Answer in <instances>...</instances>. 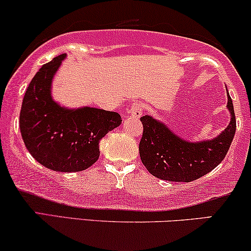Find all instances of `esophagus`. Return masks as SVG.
Here are the masks:
<instances>
[{"mask_svg":"<svg viewBox=\"0 0 251 251\" xmlns=\"http://www.w3.org/2000/svg\"><path fill=\"white\" fill-rule=\"evenodd\" d=\"M143 109H144V105L142 102H133V104L130 106L129 114L133 116V118L138 119L143 114Z\"/></svg>","mask_w":251,"mask_h":251,"instance_id":"34e87169","label":"esophagus"}]
</instances>
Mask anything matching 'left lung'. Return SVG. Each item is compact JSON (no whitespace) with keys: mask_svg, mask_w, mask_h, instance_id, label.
I'll return each mask as SVG.
<instances>
[{"mask_svg":"<svg viewBox=\"0 0 251 251\" xmlns=\"http://www.w3.org/2000/svg\"><path fill=\"white\" fill-rule=\"evenodd\" d=\"M227 108L231 113L227 128L214 139L198 143L181 139L152 116L140 118L143 137L139 154L150 174L162 180L188 183L215 169L224 160L236 129L234 108L228 92Z\"/></svg>","mask_w":251,"mask_h":251,"instance_id":"obj_1","label":"left lung"}]
</instances>
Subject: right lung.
<instances>
[{
	"label": "right lung",
	"mask_w": 251,
	"mask_h": 251,
	"mask_svg": "<svg viewBox=\"0 0 251 251\" xmlns=\"http://www.w3.org/2000/svg\"><path fill=\"white\" fill-rule=\"evenodd\" d=\"M66 53L44 64L24 96L20 132L26 149L42 166L53 171L76 173L99 157V142L121 125L119 113L94 107L68 109L51 97V83Z\"/></svg>",
	"instance_id": "right-lung-1"
}]
</instances>
